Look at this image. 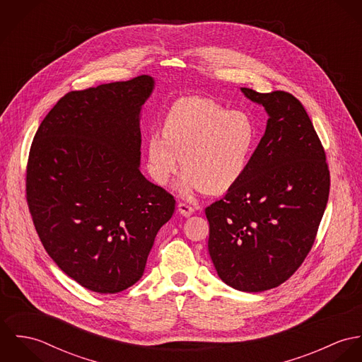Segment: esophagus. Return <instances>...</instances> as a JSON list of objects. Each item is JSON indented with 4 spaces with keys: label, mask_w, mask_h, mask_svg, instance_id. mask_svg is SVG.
I'll return each mask as SVG.
<instances>
[{
    "label": "esophagus",
    "mask_w": 362,
    "mask_h": 362,
    "mask_svg": "<svg viewBox=\"0 0 362 362\" xmlns=\"http://www.w3.org/2000/svg\"><path fill=\"white\" fill-rule=\"evenodd\" d=\"M178 210H180V213H181L182 216L188 217V216H191V214L194 213L195 209H194V206L185 204V202H180V204H178Z\"/></svg>",
    "instance_id": "esophagus-1"
}]
</instances>
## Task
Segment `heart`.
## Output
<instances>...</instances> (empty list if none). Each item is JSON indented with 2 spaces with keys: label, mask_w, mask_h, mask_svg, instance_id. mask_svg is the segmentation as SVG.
<instances>
[{
  "label": "heart",
  "mask_w": 362,
  "mask_h": 362,
  "mask_svg": "<svg viewBox=\"0 0 362 362\" xmlns=\"http://www.w3.org/2000/svg\"><path fill=\"white\" fill-rule=\"evenodd\" d=\"M255 121L244 111H233L204 98H182L168 108L161 136L148 141L149 170L161 185L185 171L181 192L194 189L220 194L244 175L257 144Z\"/></svg>",
  "instance_id": "1"
}]
</instances>
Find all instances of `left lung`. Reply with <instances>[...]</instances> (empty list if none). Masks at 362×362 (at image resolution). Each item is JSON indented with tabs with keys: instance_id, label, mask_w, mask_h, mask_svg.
Masks as SVG:
<instances>
[{
	"instance_id": "8db88e82",
	"label": "left lung",
	"mask_w": 362,
	"mask_h": 362,
	"mask_svg": "<svg viewBox=\"0 0 362 362\" xmlns=\"http://www.w3.org/2000/svg\"><path fill=\"white\" fill-rule=\"evenodd\" d=\"M244 95L267 114L264 135L240 181L205 209L209 254L220 279L260 293L288 280L310 254L330 173L304 105L288 92Z\"/></svg>"
}]
</instances>
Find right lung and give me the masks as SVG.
<instances>
[{"label": "right lung", "mask_w": 362, "mask_h": 362, "mask_svg": "<svg viewBox=\"0 0 362 362\" xmlns=\"http://www.w3.org/2000/svg\"><path fill=\"white\" fill-rule=\"evenodd\" d=\"M153 89L141 75L61 98L42 121L26 165V202L58 267L114 294L144 274L174 197L141 170L139 112Z\"/></svg>", "instance_id": "1"}]
</instances>
